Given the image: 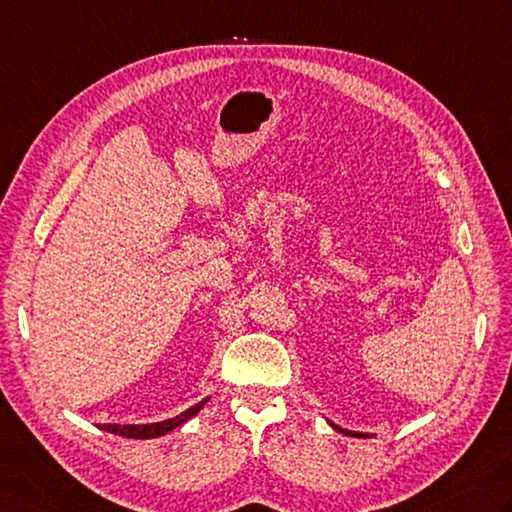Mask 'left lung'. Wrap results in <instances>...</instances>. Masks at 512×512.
Here are the masks:
<instances>
[{
	"mask_svg": "<svg viewBox=\"0 0 512 512\" xmlns=\"http://www.w3.org/2000/svg\"><path fill=\"white\" fill-rule=\"evenodd\" d=\"M330 426H333L335 430H339V433H342V435H348V437H362L359 433H353V430H344V428H339V426H335V424H330Z\"/></svg>",
	"mask_w": 512,
	"mask_h": 512,
	"instance_id": "8db88e82",
	"label": "left lung"
}]
</instances>
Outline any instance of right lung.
Here are the masks:
<instances>
[{"instance_id": "add662e5", "label": "right lung", "mask_w": 512, "mask_h": 512, "mask_svg": "<svg viewBox=\"0 0 512 512\" xmlns=\"http://www.w3.org/2000/svg\"><path fill=\"white\" fill-rule=\"evenodd\" d=\"M210 397L202 399V402H197L195 406H190L188 410H184L182 415H175L170 419H164V422H155V424H99V428L106 430V433H113L119 437H128V439H155V437H162L168 435L170 430L179 428L182 424H186L188 419H193L199 410L204 408V404L208 402Z\"/></svg>"}]
</instances>
